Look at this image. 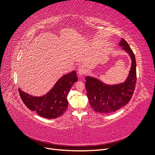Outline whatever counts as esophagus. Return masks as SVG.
Masks as SVG:
<instances>
[{"label":"esophagus","mask_w":155,"mask_h":155,"mask_svg":"<svg viewBox=\"0 0 155 155\" xmlns=\"http://www.w3.org/2000/svg\"><path fill=\"white\" fill-rule=\"evenodd\" d=\"M86 72V69L85 67L83 66V65H81L78 68V74L79 76H83V74H85V73Z\"/></svg>","instance_id":"1"}]
</instances>
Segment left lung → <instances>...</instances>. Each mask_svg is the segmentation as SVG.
Returning <instances> with one entry per match:
<instances>
[{"mask_svg": "<svg viewBox=\"0 0 155 155\" xmlns=\"http://www.w3.org/2000/svg\"><path fill=\"white\" fill-rule=\"evenodd\" d=\"M119 45L131 59L129 76L124 83L108 85L91 76L85 78L87 96L91 107L97 112L111 113L129 103L133 96L137 83V64L135 55L126 41L121 38Z\"/></svg>", "mask_w": 155, "mask_h": 155, "instance_id": "left-lung-1", "label": "left lung"}]
</instances>
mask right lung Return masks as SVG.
Masks as SVG:
<instances>
[{
  "label": "right lung",
  "mask_w": 155,
  "mask_h": 155,
  "mask_svg": "<svg viewBox=\"0 0 155 155\" xmlns=\"http://www.w3.org/2000/svg\"><path fill=\"white\" fill-rule=\"evenodd\" d=\"M78 80L76 71L64 75L45 95L33 96L18 88L21 100L25 105L40 116L54 119L64 114L68 107V94L75 82Z\"/></svg>",
  "instance_id": "obj_1"
}]
</instances>
